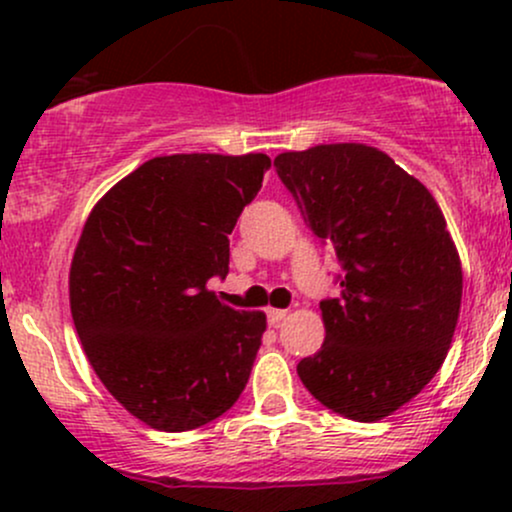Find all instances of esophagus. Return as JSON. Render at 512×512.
<instances>
[{"label": "esophagus", "mask_w": 512, "mask_h": 512, "mask_svg": "<svg viewBox=\"0 0 512 512\" xmlns=\"http://www.w3.org/2000/svg\"><path fill=\"white\" fill-rule=\"evenodd\" d=\"M286 315H289V313H286V310H279V308H269V310H267V322H269V325H272V327H279V322L284 320Z\"/></svg>", "instance_id": "34e87169"}]
</instances>
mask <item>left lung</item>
<instances>
[{
	"mask_svg": "<svg viewBox=\"0 0 512 512\" xmlns=\"http://www.w3.org/2000/svg\"><path fill=\"white\" fill-rule=\"evenodd\" d=\"M274 168L342 264V291L320 301L325 344L298 375L334 414L380 421L431 383L455 334L462 267L443 211L366 144L286 151Z\"/></svg>",
	"mask_w": 512,
	"mask_h": 512,
	"instance_id": "1",
	"label": "left lung"
}]
</instances>
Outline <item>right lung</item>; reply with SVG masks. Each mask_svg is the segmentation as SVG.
Segmentation results:
<instances>
[{"instance_id":"right-lung-1","label":"right lung","mask_w":512,"mask_h":512,"mask_svg":"<svg viewBox=\"0 0 512 512\" xmlns=\"http://www.w3.org/2000/svg\"><path fill=\"white\" fill-rule=\"evenodd\" d=\"M269 166L264 154L158 156L88 216L69 269L74 327L101 383L146 426L192 431L248 385L267 317L207 284L226 279L228 236Z\"/></svg>"}]
</instances>
